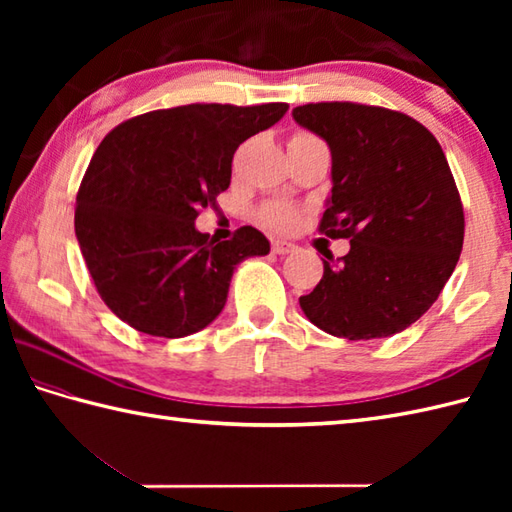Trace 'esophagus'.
Masks as SVG:
<instances>
[{
	"mask_svg": "<svg viewBox=\"0 0 512 512\" xmlns=\"http://www.w3.org/2000/svg\"><path fill=\"white\" fill-rule=\"evenodd\" d=\"M270 248H273V253H277V255H288V253H292V250H295V244L281 242V239H273Z\"/></svg>",
	"mask_w": 512,
	"mask_h": 512,
	"instance_id": "34e87169",
	"label": "esophagus"
}]
</instances>
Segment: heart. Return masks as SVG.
Masks as SVG:
<instances>
[{
	"mask_svg": "<svg viewBox=\"0 0 512 512\" xmlns=\"http://www.w3.org/2000/svg\"><path fill=\"white\" fill-rule=\"evenodd\" d=\"M310 138H314V136L308 132H299L292 136V140H310ZM257 217H259V222L268 228H273V231H290V228L295 226L299 220V211L288 202L275 200V202H266L264 206H259Z\"/></svg>",
	"mask_w": 512,
	"mask_h": 512,
	"instance_id": "heart-1",
	"label": "heart"
}]
</instances>
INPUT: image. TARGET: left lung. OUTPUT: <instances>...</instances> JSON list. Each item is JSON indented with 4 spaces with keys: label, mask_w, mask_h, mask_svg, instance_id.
Instances as JSON below:
<instances>
[{
    "label": "left lung",
    "mask_w": 512,
    "mask_h": 512,
    "mask_svg": "<svg viewBox=\"0 0 512 512\" xmlns=\"http://www.w3.org/2000/svg\"><path fill=\"white\" fill-rule=\"evenodd\" d=\"M292 116L332 154L319 231L350 239L299 306L339 339L398 334L433 306L462 253L464 209L447 156L416 118L387 107L308 103Z\"/></svg>",
    "instance_id": "obj_1"
}]
</instances>
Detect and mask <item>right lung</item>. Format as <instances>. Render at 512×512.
Segmentation results:
<instances>
[{
	"instance_id": "right-lung-1",
	"label": "right lung",
	"mask_w": 512,
	"mask_h": 512,
	"mask_svg": "<svg viewBox=\"0 0 512 512\" xmlns=\"http://www.w3.org/2000/svg\"><path fill=\"white\" fill-rule=\"evenodd\" d=\"M288 103H193L129 118L94 151L74 231L105 306L134 330L182 339L222 312L233 270L268 255L253 226L215 242L195 217L231 184L233 154Z\"/></svg>"
}]
</instances>
